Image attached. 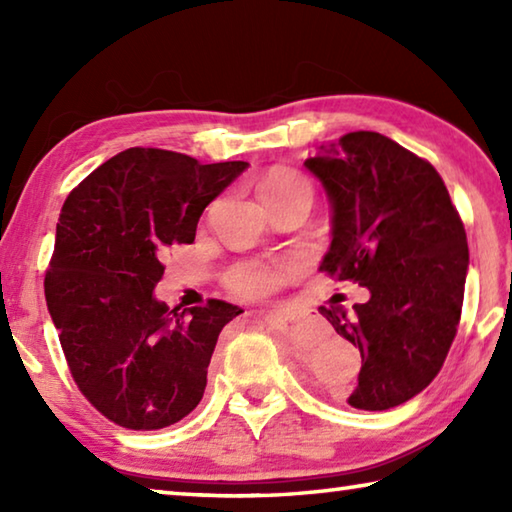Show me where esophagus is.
Returning a JSON list of instances; mask_svg holds the SVG:
<instances>
[{
  "label": "esophagus",
  "instance_id": "34e87169",
  "mask_svg": "<svg viewBox=\"0 0 512 512\" xmlns=\"http://www.w3.org/2000/svg\"><path fill=\"white\" fill-rule=\"evenodd\" d=\"M264 318L271 320V323L284 325V323H291V320H296V309H293V307H277V309L266 311Z\"/></svg>",
  "mask_w": 512,
  "mask_h": 512
}]
</instances>
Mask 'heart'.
Here are the masks:
<instances>
[{"label": "heart", "mask_w": 512, "mask_h": 512, "mask_svg": "<svg viewBox=\"0 0 512 512\" xmlns=\"http://www.w3.org/2000/svg\"><path fill=\"white\" fill-rule=\"evenodd\" d=\"M259 196H262L264 205L282 201V198L291 196H311V185L302 173L293 169H273L268 176L259 183ZM284 280L282 268H273L266 264H241L232 268L228 275L230 287L244 293V296H266L273 289H277Z\"/></svg>", "instance_id": "obj_1"}]
</instances>
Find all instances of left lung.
<instances>
[{
    "label": "left lung",
    "mask_w": 512,
    "mask_h": 512,
    "mask_svg": "<svg viewBox=\"0 0 512 512\" xmlns=\"http://www.w3.org/2000/svg\"><path fill=\"white\" fill-rule=\"evenodd\" d=\"M305 169L332 207L320 271L370 291L352 311L320 307L361 352L348 404L393 409L431 384L452 348L470 264L463 221L438 171L386 135H343Z\"/></svg>",
    "instance_id": "left-lung-1"
}]
</instances>
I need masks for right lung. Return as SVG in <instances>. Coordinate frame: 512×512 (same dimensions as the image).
Returning <instances> with one entry per match:
<instances>
[{"mask_svg": "<svg viewBox=\"0 0 512 512\" xmlns=\"http://www.w3.org/2000/svg\"><path fill=\"white\" fill-rule=\"evenodd\" d=\"M246 167L135 146L94 169L60 210L47 307L76 386L119 427H169L201 402L216 339L244 309H169L155 284L167 246L192 244L205 207Z\"/></svg>", "mask_w": 512, "mask_h": 512, "instance_id": "1", "label": "right lung"}]
</instances>
